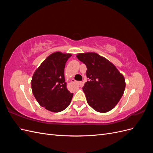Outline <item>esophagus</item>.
Here are the masks:
<instances>
[{
  "mask_svg": "<svg viewBox=\"0 0 153 153\" xmlns=\"http://www.w3.org/2000/svg\"><path fill=\"white\" fill-rule=\"evenodd\" d=\"M71 82H72L73 83H76V84H78V85H82V82L76 81V80H75L74 79H72Z\"/></svg>",
  "mask_w": 153,
  "mask_h": 153,
  "instance_id": "esophagus-1",
  "label": "esophagus"
}]
</instances>
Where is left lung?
I'll return each mask as SVG.
<instances>
[{
	"label": "left lung",
	"mask_w": 153,
	"mask_h": 153,
	"mask_svg": "<svg viewBox=\"0 0 153 153\" xmlns=\"http://www.w3.org/2000/svg\"><path fill=\"white\" fill-rule=\"evenodd\" d=\"M76 57L87 69L86 76L89 80L83 87L87 103L96 112H109L124 94V76L112 62L96 53H78Z\"/></svg>",
	"instance_id": "8db88e82"
}]
</instances>
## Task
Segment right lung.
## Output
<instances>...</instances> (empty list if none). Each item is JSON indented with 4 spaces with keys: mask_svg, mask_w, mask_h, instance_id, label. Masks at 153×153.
Wrapping results in <instances>:
<instances>
[{
    "mask_svg": "<svg viewBox=\"0 0 153 153\" xmlns=\"http://www.w3.org/2000/svg\"><path fill=\"white\" fill-rule=\"evenodd\" d=\"M71 55L61 52L50 54L32 76V93L38 103L50 112H61L71 103L73 94L67 89L64 68Z\"/></svg>",
    "mask_w": 153,
    "mask_h": 153,
    "instance_id": "right-lung-1",
    "label": "right lung"
}]
</instances>
